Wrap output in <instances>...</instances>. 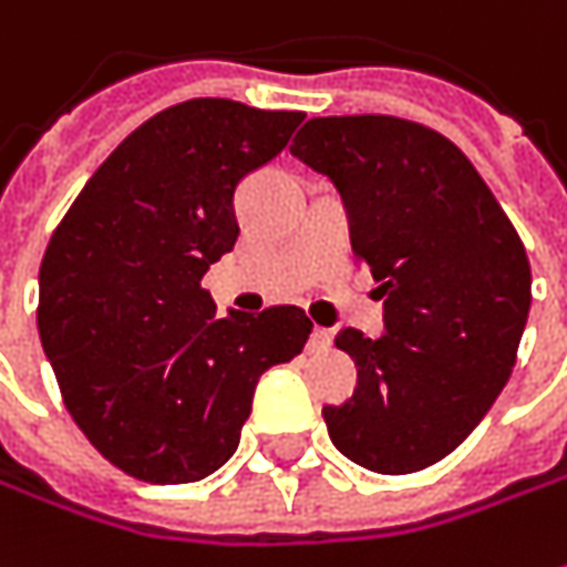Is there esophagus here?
I'll return each mask as SVG.
<instances>
[{
    "instance_id": "1",
    "label": "esophagus",
    "mask_w": 567,
    "mask_h": 567,
    "mask_svg": "<svg viewBox=\"0 0 567 567\" xmlns=\"http://www.w3.org/2000/svg\"><path fill=\"white\" fill-rule=\"evenodd\" d=\"M329 344H332V332H329V329H322V326H317V329L310 332V342H307V348H310L313 354H320V351H329Z\"/></svg>"
}]
</instances>
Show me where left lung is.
<instances>
[{"mask_svg": "<svg viewBox=\"0 0 567 567\" xmlns=\"http://www.w3.org/2000/svg\"><path fill=\"white\" fill-rule=\"evenodd\" d=\"M291 153L339 187L385 329H342L358 389L322 408L329 440L377 474L452 455L498 399L530 310V264L493 190L449 137L395 115L310 118Z\"/></svg>", "mask_w": 567, "mask_h": 567, "instance_id": "left-lung-1", "label": "left lung"}]
</instances>
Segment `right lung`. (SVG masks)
I'll use <instances>...</instances> for the list:
<instances>
[{"mask_svg": "<svg viewBox=\"0 0 567 567\" xmlns=\"http://www.w3.org/2000/svg\"><path fill=\"white\" fill-rule=\"evenodd\" d=\"M301 122L216 96L163 109L112 150L52 231L40 342L74 423L127 477L219 471L260 377L307 344L301 307L219 317L200 285L238 241V182Z\"/></svg>", "mask_w": 567, "mask_h": 567, "instance_id": "obj_1", "label": "right lung"}]
</instances>
